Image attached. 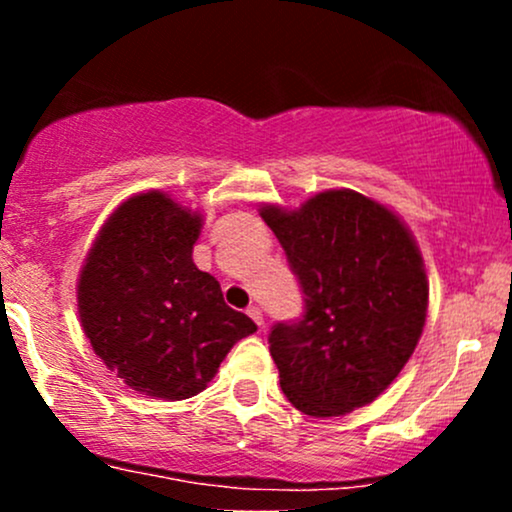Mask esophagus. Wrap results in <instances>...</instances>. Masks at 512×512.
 Returning <instances> with one entry per match:
<instances>
[{
	"label": "esophagus",
	"instance_id": "1",
	"mask_svg": "<svg viewBox=\"0 0 512 512\" xmlns=\"http://www.w3.org/2000/svg\"><path fill=\"white\" fill-rule=\"evenodd\" d=\"M248 315L252 317V320H255L257 322V325H264V317H262V310L260 308H257V305H250V308H248Z\"/></svg>",
	"mask_w": 512,
	"mask_h": 512
}]
</instances>
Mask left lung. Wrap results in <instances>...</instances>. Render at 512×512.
<instances>
[{
	"mask_svg": "<svg viewBox=\"0 0 512 512\" xmlns=\"http://www.w3.org/2000/svg\"><path fill=\"white\" fill-rule=\"evenodd\" d=\"M303 291L298 320L276 322L269 351L281 390L303 414L339 416L373 402L424 332V260L402 221L354 190H327L298 211L264 207Z\"/></svg>",
	"mask_w": 512,
	"mask_h": 512,
	"instance_id": "8db88e82",
	"label": "left lung"
}]
</instances>
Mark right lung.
<instances>
[{
    "label": "right lung",
    "instance_id": "obj_1",
    "mask_svg": "<svg viewBox=\"0 0 512 512\" xmlns=\"http://www.w3.org/2000/svg\"><path fill=\"white\" fill-rule=\"evenodd\" d=\"M199 228L202 216L163 192L129 197L98 233L76 289L98 358L132 390L170 402L202 392L257 330L192 262Z\"/></svg>",
    "mask_w": 512,
    "mask_h": 512
}]
</instances>
